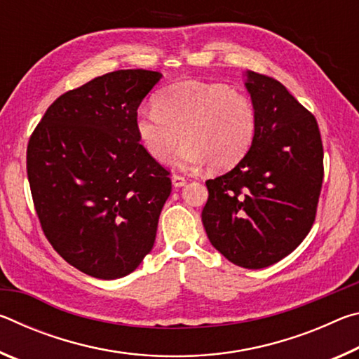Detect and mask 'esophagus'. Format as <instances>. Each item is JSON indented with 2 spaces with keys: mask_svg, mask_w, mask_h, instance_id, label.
Returning <instances> with one entry per match:
<instances>
[{
  "mask_svg": "<svg viewBox=\"0 0 359 359\" xmlns=\"http://www.w3.org/2000/svg\"><path fill=\"white\" fill-rule=\"evenodd\" d=\"M171 180H172V185L174 187H184L185 184H187V179L184 177V175H179V174H174L172 177H171Z\"/></svg>",
  "mask_w": 359,
  "mask_h": 359,
  "instance_id": "1",
  "label": "esophagus"
}]
</instances>
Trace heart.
<instances>
[{
    "label": "heart",
    "instance_id": "b5f03b06",
    "mask_svg": "<svg viewBox=\"0 0 359 359\" xmlns=\"http://www.w3.org/2000/svg\"><path fill=\"white\" fill-rule=\"evenodd\" d=\"M257 111L247 95L223 83L185 81L169 85L155 109L136 115V135L155 161H166L182 139L175 165L222 172L242 161L257 135Z\"/></svg>",
    "mask_w": 359,
    "mask_h": 359
}]
</instances>
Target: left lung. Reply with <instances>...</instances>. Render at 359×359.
I'll use <instances>...</instances> for the list:
<instances>
[{"instance_id": "1", "label": "left lung", "mask_w": 359, "mask_h": 359, "mask_svg": "<svg viewBox=\"0 0 359 359\" xmlns=\"http://www.w3.org/2000/svg\"><path fill=\"white\" fill-rule=\"evenodd\" d=\"M257 135L238 166L205 182L203 224L210 244L245 269L277 263L301 244L317 215L323 144L317 118L283 85L247 71Z\"/></svg>"}]
</instances>
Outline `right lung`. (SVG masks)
I'll return each mask as SVG.
<instances>
[{
    "label": "right lung",
    "instance_id": "add662e5",
    "mask_svg": "<svg viewBox=\"0 0 359 359\" xmlns=\"http://www.w3.org/2000/svg\"><path fill=\"white\" fill-rule=\"evenodd\" d=\"M160 79L147 69L96 77L53 101L28 141L41 228L60 257L87 276H128L154 247L171 179L139 142L135 121Z\"/></svg>",
    "mask_w": 359,
    "mask_h": 359
}]
</instances>
